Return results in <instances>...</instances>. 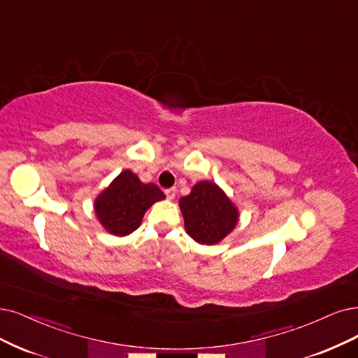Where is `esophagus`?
<instances>
[{
    "mask_svg": "<svg viewBox=\"0 0 358 358\" xmlns=\"http://www.w3.org/2000/svg\"><path fill=\"white\" fill-rule=\"evenodd\" d=\"M165 194H166V197H168V199H174V197H176V194H177V189L176 187H171V189H166L165 190Z\"/></svg>",
    "mask_w": 358,
    "mask_h": 358,
    "instance_id": "obj_1",
    "label": "esophagus"
}]
</instances>
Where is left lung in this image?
Segmentation results:
<instances>
[{"mask_svg": "<svg viewBox=\"0 0 358 358\" xmlns=\"http://www.w3.org/2000/svg\"><path fill=\"white\" fill-rule=\"evenodd\" d=\"M178 203L187 234L201 245L220 243L239 221V209L213 181L194 184L190 194L182 196Z\"/></svg>", "mask_w": 358, "mask_h": 358, "instance_id": "1", "label": "left lung"}]
</instances>
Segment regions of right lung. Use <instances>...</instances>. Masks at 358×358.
I'll return each mask as SVG.
<instances>
[{
	"mask_svg": "<svg viewBox=\"0 0 358 358\" xmlns=\"http://www.w3.org/2000/svg\"><path fill=\"white\" fill-rule=\"evenodd\" d=\"M165 194L156 184H144L129 169H124L94 199V213L103 229L117 237L137 230L153 203Z\"/></svg>",
	"mask_w": 358,
	"mask_h": 358,
	"instance_id": "add662e5",
	"label": "right lung"
}]
</instances>
